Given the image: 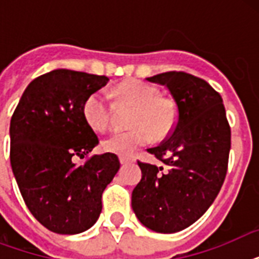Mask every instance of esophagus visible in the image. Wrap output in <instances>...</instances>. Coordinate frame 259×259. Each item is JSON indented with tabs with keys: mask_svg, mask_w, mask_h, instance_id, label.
<instances>
[{
	"mask_svg": "<svg viewBox=\"0 0 259 259\" xmlns=\"http://www.w3.org/2000/svg\"><path fill=\"white\" fill-rule=\"evenodd\" d=\"M119 161H121L122 165H125V164H129V162H132L133 160H132L130 157H125V156H121V157H119Z\"/></svg>",
	"mask_w": 259,
	"mask_h": 259,
	"instance_id": "1",
	"label": "esophagus"
}]
</instances>
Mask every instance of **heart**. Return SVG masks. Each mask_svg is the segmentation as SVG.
I'll use <instances>...</instances> for the list:
<instances>
[{
	"mask_svg": "<svg viewBox=\"0 0 259 259\" xmlns=\"http://www.w3.org/2000/svg\"><path fill=\"white\" fill-rule=\"evenodd\" d=\"M115 95L133 106L126 130H118L106 138L102 146L106 152L130 156L138 146L152 141L153 134L162 138L176 123V106L169 98L158 97L157 89L148 83L130 79L115 87ZM83 115L94 130L102 132L109 125L110 109L102 93L91 94L83 105Z\"/></svg>",
	"mask_w": 259,
	"mask_h": 259,
	"instance_id": "b5f03b06",
	"label": "heart"
}]
</instances>
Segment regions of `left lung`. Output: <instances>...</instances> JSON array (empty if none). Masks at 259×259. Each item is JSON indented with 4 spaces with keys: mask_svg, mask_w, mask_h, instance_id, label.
Listing matches in <instances>:
<instances>
[{
    "mask_svg": "<svg viewBox=\"0 0 259 259\" xmlns=\"http://www.w3.org/2000/svg\"><path fill=\"white\" fill-rule=\"evenodd\" d=\"M146 79L169 90L177 121L169 137L148 149L164 166L138 161L142 177L132 207L145 227L172 234L195 223L218 196L227 173L231 130L221 94L205 80L181 71Z\"/></svg>",
    "mask_w": 259,
    "mask_h": 259,
    "instance_id": "left-lung-1",
    "label": "left lung"
}]
</instances>
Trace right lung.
I'll list each match as a JSON object with an SVG mask.
<instances>
[{"instance_id":"add662e5","label":"right lung","mask_w":259,"mask_h":259,"mask_svg":"<svg viewBox=\"0 0 259 259\" xmlns=\"http://www.w3.org/2000/svg\"><path fill=\"white\" fill-rule=\"evenodd\" d=\"M107 76L54 70L28 84L10 119V165L36 219L56 234H79L98 221L102 193L119 169L114 153L94 154L97 134L83 115Z\"/></svg>"}]
</instances>
